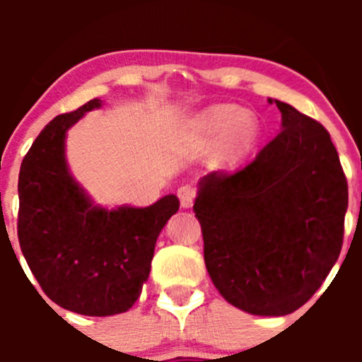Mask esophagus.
Instances as JSON below:
<instances>
[{
	"mask_svg": "<svg viewBox=\"0 0 362 362\" xmlns=\"http://www.w3.org/2000/svg\"><path fill=\"white\" fill-rule=\"evenodd\" d=\"M177 196L178 199H180L182 208H191L192 203H194L196 191L194 187H191V185H182V187L177 191Z\"/></svg>",
	"mask_w": 362,
	"mask_h": 362,
	"instance_id": "esophagus-1",
	"label": "esophagus"
}]
</instances>
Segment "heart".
Instances as JSON below:
<instances>
[{
  "label": "heart",
  "mask_w": 362,
  "mask_h": 362,
  "mask_svg": "<svg viewBox=\"0 0 362 362\" xmlns=\"http://www.w3.org/2000/svg\"><path fill=\"white\" fill-rule=\"evenodd\" d=\"M261 133L257 115L231 103L204 108L191 122V136L203 145L218 141L221 158L226 163H236L254 151Z\"/></svg>",
  "instance_id": "heart-1"
}]
</instances>
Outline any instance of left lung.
Masks as SVG:
<instances>
[{
    "label": "left lung",
    "mask_w": 362,
    "mask_h": 362,
    "mask_svg": "<svg viewBox=\"0 0 362 362\" xmlns=\"http://www.w3.org/2000/svg\"><path fill=\"white\" fill-rule=\"evenodd\" d=\"M282 131L233 175L198 182L204 264L228 303L252 315L293 313L338 261L349 187L322 124L279 100Z\"/></svg>",
    "instance_id": "8db88e82"
}]
</instances>
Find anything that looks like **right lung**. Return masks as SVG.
<instances>
[{"label": "right lung", "mask_w": 362, "mask_h": 362, "mask_svg": "<svg viewBox=\"0 0 362 362\" xmlns=\"http://www.w3.org/2000/svg\"><path fill=\"white\" fill-rule=\"evenodd\" d=\"M94 98L50 120L21 164L19 243L43 293L69 312L108 317L127 312L147 282L159 233L177 214L175 194L151 206L94 203L66 160V136Z\"/></svg>", "instance_id": "right-lung-1"}]
</instances>
